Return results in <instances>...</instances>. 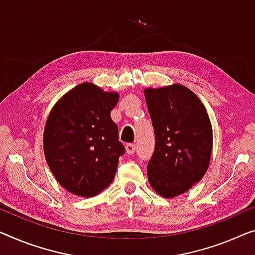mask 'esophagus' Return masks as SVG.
Returning a JSON list of instances; mask_svg holds the SVG:
<instances>
[{"label":"esophagus","mask_w":255,"mask_h":255,"mask_svg":"<svg viewBox=\"0 0 255 255\" xmlns=\"http://www.w3.org/2000/svg\"><path fill=\"white\" fill-rule=\"evenodd\" d=\"M135 150H136V145H135V144L129 143V144H127V145H126V152H127V154H134Z\"/></svg>","instance_id":"obj_1"}]
</instances>
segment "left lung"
<instances>
[{
  "mask_svg": "<svg viewBox=\"0 0 255 255\" xmlns=\"http://www.w3.org/2000/svg\"><path fill=\"white\" fill-rule=\"evenodd\" d=\"M144 96L155 135L147 180L158 195L174 198L199 182L210 167V117L199 97L181 83L145 88Z\"/></svg>",
  "mask_w": 255,
  "mask_h": 255,
  "instance_id": "obj_1",
  "label": "left lung"
}]
</instances>
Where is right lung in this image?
I'll list each match as a JSON object with an SVG mask.
<instances>
[{
    "label": "right lung",
    "instance_id": "right-lung-1",
    "mask_svg": "<svg viewBox=\"0 0 255 255\" xmlns=\"http://www.w3.org/2000/svg\"><path fill=\"white\" fill-rule=\"evenodd\" d=\"M119 93L82 82L52 106L43 132L47 164L57 182L90 198L112 183L125 147L111 111Z\"/></svg>",
    "mask_w": 255,
    "mask_h": 255
}]
</instances>
